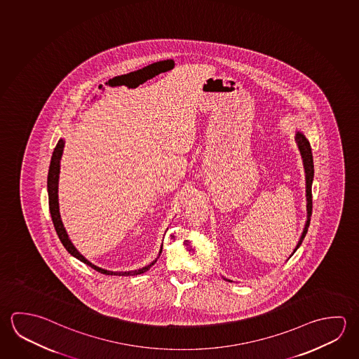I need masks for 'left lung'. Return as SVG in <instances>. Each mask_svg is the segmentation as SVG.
Here are the masks:
<instances>
[{"mask_svg":"<svg viewBox=\"0 0 359 359\" xmlns=\"http://www.w3.org/2000/svg\"><path fill=\"white\" fill-rule=\"evenodd\" d=\"M296 142L299 146V150L302 154V164H304V169H305V179H306V212H308V219L305 223V228L302 231V237L299 239V243L296 245L295 250L292 252V255L295 253L296 250L300 247L302 241L305 238L306 233H308V228L310 226V217H311V212H313V194H311V185H313V177H314V163H313V154H311V147L309 144L306 137L302 135V133H296ZM291 255V256H292ZM290 256V257H291ZM289 257V258H290ZM226 280V278H224ZM231 281V280H226Z\"/></svg>","mask_w":359,"mask_h":359,"instance_id":"obj_1","label":"left lung"}]
</instances>
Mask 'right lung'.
Segmentation results:
<instances>
[{
    "instance_id": "obj_1",
    "label": "right lung",
    "mask_w": 359,
    "mask_h": 359,
    "mask_svg": "<svg viewBox=\"0 0 359 359\" xmlns=\"http://www.w3.org/2000/svg\"><path fill=\"white\" fill-rule=\"evenodd\" d=\"M64 140L60 139L57 141V146L54 149L53 152V156H51L50 166H49V174H48V194H49V209H50L51 219H53V224L55 226V231H57V237L62 241L65 250L69 252L72 256L78 258L79 261H82L83 264H88L93 270L101 272L103 275H111V276H135V275H141L147 270H150V267L155 264V262L158 261V258L155 261H152L151 264H147L142 269L135 271H108L104 269H101L98 266L89 262L87 258L84 257L83 255H81L78 250H76L74 245L72 243L69 237H68V233L65 231V228L63 226V222L60 218V213H59V201H57V182H59V172H60V160H62V155H63L64 149ZM163 251V245L160 248L158 252V256Z\"/></svg>"
}]
</instances>
